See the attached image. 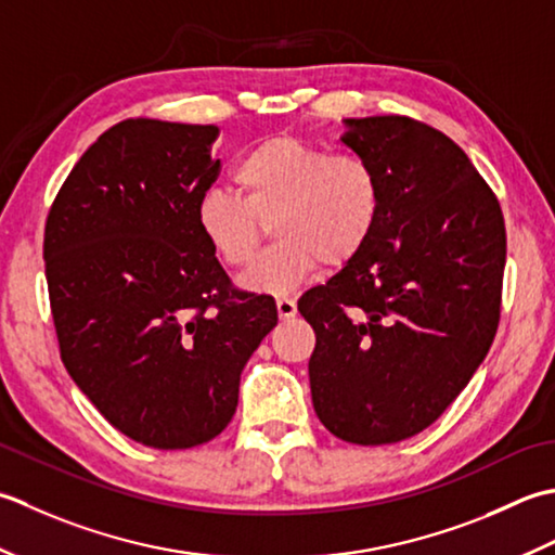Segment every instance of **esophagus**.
I'll return each mask as SVG.
<instances>
[{
    "mask_svg": "<svg viewBox=\"0 0 555 555\" xmlns=\"http://www.w3.org/2000/svg\"><path fill=\"white\" fill-rule=\"evenodd\" d=\"M275 304H278V315H280V321H289V319H294V315H297V304H294L292 299H287V297H280Z\"/></svg>",
    "mask_w": 555,
    "mask_h": 555,
    "instance_id": "1",
    "label": "esophagus"
}]
</instances>
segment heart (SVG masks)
<instances>
[{
    "label": "heart",
    "mask_w": 555,
    "mask_h": 555,
    "mask_svg": "<svg viewBox=\"0 0 555 555\" xmlns=\"http://www.w3.org/2000/svg\"><path fill=\"white\" fill-rule=\"evenodd\" d=\"M232 179L240 196L210 189L196 203V228L212 256L228 268L254 261L273 218L275 244L242 275L258 294H287L325 266H345L361 254L378 222L380 186L364 157L325 151L278 133L236 157Z\"/></svg>",
    "instance_id": "heart-1"
}]
</instances>
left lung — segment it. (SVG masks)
<instances>
[{"mask_svg":"<svg viewBox=\"0 0 555 555\" xmlns=\"http://www.w3.org/2000/svg\"><path fill=\"white\" fill-rule=\"evenodd\" d=\"M378 222L361 254L299 299L315 331L313 410L357 446L424 431L465 390L501 319L505 222L465 151L410 117L345 119Z\"/></svg>","mask_w":555,"mask_h":555,"instance_id":"8db88e82","label":"left lung"}]
</instances>
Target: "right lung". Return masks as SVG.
I'll return each instance as SVG.
<instances>
[{
    "instance_id": "1",
    "label": "right lung",
    "mask_w": 555,
    "mask_h": 555,
    "mask_svg": "<svg viewBox=\"0 0 555 555\" xmlns=\"http://www.w3.org/2000/svg\"><path fill=\"white\" fill-rule=\"evenodd\" d=\"M220 129L124 119L81 155L44 224V275L69 376L157 450L208 443L236 412L273 297L232 289L196 228Z\"/></svg>"
}]
</instances>
